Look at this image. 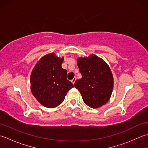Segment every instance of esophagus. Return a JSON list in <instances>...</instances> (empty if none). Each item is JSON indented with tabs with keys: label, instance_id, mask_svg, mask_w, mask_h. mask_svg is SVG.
Masks as SVG:
<instances>
[{
	"label": "esophagus",
	"instance_id": "1",
	"mask_svg": "<svg viewBox=\"0 0 148 148\" xmlns=\"http://www.w3.org/2000/svg\"><path fill=\"white\" fill-rule=\"evenodd\" d=\"M75 80H76V78H73V79H72L71 81V82L74 84H75Z\"/></svg>",
	"mask_w": 148,
	"mask_h": 148
}]
</instances>
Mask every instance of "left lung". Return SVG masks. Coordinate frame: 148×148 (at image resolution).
Wrapping results in <instances>:
<instances>
[{"mask_svg":"<svg viewBox=\"0 0 148 148\" xmlns=\"http://www.w3.org/2000/svg\"><path fill=\"white\" fill-rule=\"evenodd\" d=\"M77 65L82 75L75 87L82 95L83 101L92 108L105 105L112 95L114 79L109 66L95 54L78 57Z\"/></svg>","mask_w":148,"mask_h":148,"instance_id":"left-lung-1","label":"left lung"}]
</instances>
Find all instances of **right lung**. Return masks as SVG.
Listing matches in <instances>:
<instances>
[{
	"label": "right lung",
	"instance_id": "right-lung-1",
	"mask_svg": "<svg viewBox=\"0 0 148 148\" xmlns=\"http://www.w3.org/2000/svg\"><path fill=\"white\" fill-rule=\"evenodd\" d=\"M64 57L54 53L40 59L31 75V89L36 99L47 108H55L64 101L69 90L74 87L67 80V71L61 66Z\"/></svg>",
	"mask_w": 148,
	"mask_h": 148
}]
</instances>
